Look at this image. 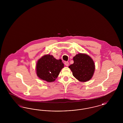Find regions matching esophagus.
<instances>
[{"label":"esophagus","mask_w":123,"mask_h":123,"mask_svg":"<svg viewBox=\"0 0 123 123\" xmlns=\"http://www.w3.org/2000/svg\"><path fill=\"white\" fill-rule=\"evenodd\" d=\"M64 64L65 65L68 66L69 65V63L68 62H65L64 63Z\"/></svg>","instance_id":"1"}]
</instances>
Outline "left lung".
I'll return each instance as SVG.
<instances>
[{
    "mask_svg": "<svg viewBox=\"0 0 123 123\" xmlns=\"http://www.w3.org/2000/svg\"><path fill=\"white\" fill-rule=\"evenodd\" d=\"M73 60L74 63L69 66L73 76L81 82L89 80L93 76L95 70L93 59L87 54L79 53L74 57Z\"/></svg>",
    "mask_w": 123,
    "mask_h": 123,
    "instance_id": "1",
    "label": "left lung"
}]
</instances>
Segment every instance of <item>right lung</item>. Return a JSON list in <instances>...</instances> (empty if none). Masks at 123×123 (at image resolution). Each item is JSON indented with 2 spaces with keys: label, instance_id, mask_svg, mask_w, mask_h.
I'll list each match as a JSON object with an SVG mask.
<instances>
[{
  "label": "right lung",
  "instance_id": "obj_1",
  "mask_svg": "<svg viewBox=\"0 0 123 123\" xmlns=\"http://www.w3.org/2000/svg\"><path fill=\"white\" fill-rule=\"evenodd\" d=\"M64 66L61 59L57 60L52 55H46L37 62V75L41 79L47 82H53L59 76Z\"/></svg>",
  "mask_w": 123,
  "mask_h": 123
}]
</instances>
